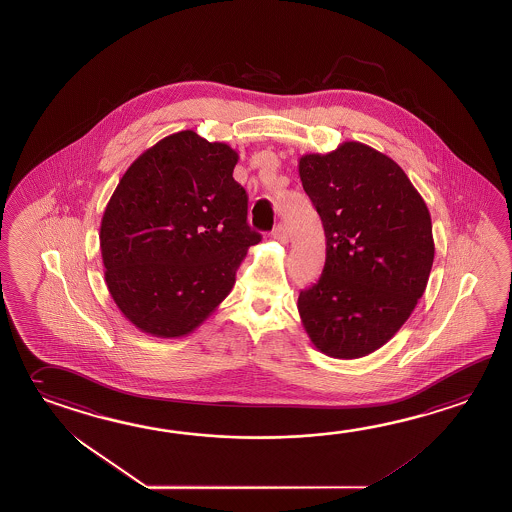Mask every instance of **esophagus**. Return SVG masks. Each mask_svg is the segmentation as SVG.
<instances>
[{
  "mask_svg": "<svg viewBox=\"0 0 512 512\" xmlns=\"http://www.w3.org/2000/svg\"><path fill=\"white\" fill-rule=\"evenodd\" d=\"M272 238H274V240L281 241V243H287V241H289L287 225H285V223H278V225H276V229L272 231Z\"/></svg>",
  "mask_w": 512,
  "mask_h": 512,
  "instance_id": "34e87169",
  "label": "esophagus"
}]
</instances>
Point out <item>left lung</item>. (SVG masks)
<instances>
[{"label": "left lung", "instance_id": "8db88e82", "mask_svg": "<svg viewBox=\"0 0 512 512\" xmlns=\"http://www.w3.org/2000/svg\"><path fill=\"white\" fill-rule=\"evenodd\" d=\"M298 171L327 241L320 280L298 298L301 323L323 354L367 356L400 331L425 292L431 214L400 165L360 141L305 154Z\"/></svg>", "mask_w": 512, "mask_h": 512}]
</instances>
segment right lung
<instances>
[{
    "label": "right lung",
    "mask_w": 512,
    "mask_h": 512,
    "mask_svg": "<svg viewBox=\"0 0 512 512\" xmlns=\"http://www.w3.org/2000/svg\"><path fill=\"white\" fill-rule=\"evenodd\" d=\"M238 152L194 131L152 145L105 207L100 247L112 300L141 332L181 338L229 296L261 236L232 178Z\"/></svg>",
    "instance_id": "add662e5"
}]
</instances>
